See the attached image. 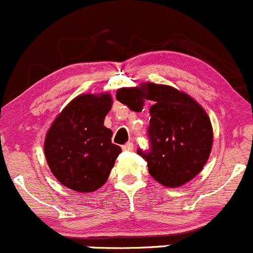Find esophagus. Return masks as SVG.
<instances>
[{
	"instance_id": "esophagus-1",
	"label": "esophagus",
	"mask_w": 253,
	"mask_h": 253,
	"mask_svg": "<svg viewBox=\"0 0 253 253\" xmlns=\"http://www.w3.org/2000/svg\"><path fill=\"white\" fill-rule=\"evenodd\" d=\"M123 150L124 151H132V150H134V145H132V142H126V145H123Z\"/></svg>"
}]
</instances>
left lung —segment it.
I'll return each instance as SVG.
<instances>
[{
    "mask_svg": "<svg viewBox=\"0 0 253 253\" xmlns=\"http://www.w3.org/2000/svg\"><path fill=\"white\" fill-rule=\"evenodd\" d=\"M117 100L131 111L141 112L146 100L150 108V150H137L146 160L148 173L167 187H178L202 170L213 144L210 117L191 96L168 85L144 83L122 87Z\"/></svg>",
    "mask_w": 253,
    "mask_h": 253,
    "instance_id": "obj_1",
    "label": "left lung"
}]
</instances>
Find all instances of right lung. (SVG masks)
<instances>
[{
    "mask_svg": "<svg viewBox=\"0 0 253 253\" xmlns=\"http://www.w3.org/2000/svg\"><path fill=\"white\" fill-rule=\"evenodd\" d=\"M107 92L84 93L57 116L43 144L47 165L57 180L78 192H92L107 181L122 152L103 126L112 108Z\"/></svg>",
    "mask_w": 253,
    "mask_h": 253,
    "instance_id": "1",
    "label": "right lung"
}]
</instances>
